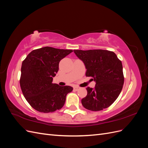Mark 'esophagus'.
<instances>
[{
	"label": "esophagus",
	"mask_w": 148,
	"mask_h": 148,
	"mask_svg": "<svg viewBox=\"0 0 148 148\" xmlns=\"http://www.w3.org/2000/svg\"><path fill=\"white\" fill-rule=\"evenodd\" d=\"M73 89L75 91H78L79 89V88L78 86H75V87H73Z\"/></svg>",
	"instance_id": "obj_1"
}]
</instances>
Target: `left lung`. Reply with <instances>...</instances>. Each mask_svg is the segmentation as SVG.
<instances>
[{
  "label": "left lung",
  "instance_id": "obj_1",
  "mask_svg": "<svg viewBox=\"0 0 148 148\" xmlns=\"http://www.w3.org/2000/svg\"><path fill=\"white\" fill-rule=\"evenodd\" d=\"M84 64L86 77H92L96 85L88 87L87 96L82 99L84 108L92 111L109 107L117 99L124 83L123 66L114 52L96 50H73Z\"/></svg>",
  "mask_w": 148,
  "mask_h": 148
}]
</instances>
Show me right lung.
Wrapping results in <instances>:
<instances>
[{
    "label": "right lung",
    "mask_w": 148,
    "mask_h": 148,
    "mask_svg": "<svg viewBox=\"0 0 148 148\" xmlns=\"http://www.w3.org/2000/svg\"><path fill=\"white\" fill-rule=\"evenodd\" d=\"M69 49L44 47L31 51L22 62L20 86L31 106L44 113L53 112L64 106L70 86L52 83L60 61L72 52Z\"/></svg>",
    "instance_id": "obj_1"
}]
</instances>
